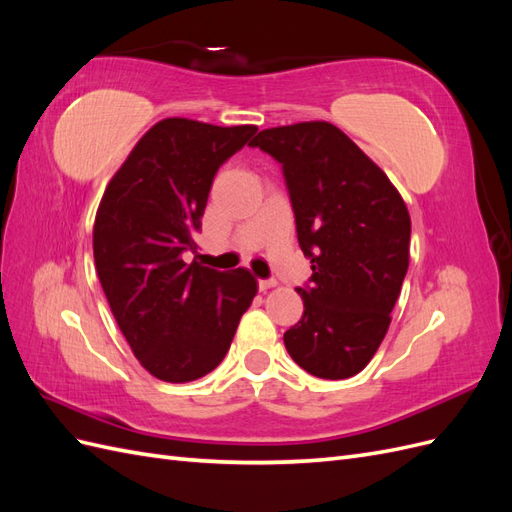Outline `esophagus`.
<instances>
[{
    "label": "esophagus",
    "instance_id": "obj_1",
    "mask_svg": "<svg viewBox=\"0 0 512 512\" xmlns=\"http://www.w3.org/2000/svg\"><path fill=\"white\" fill-rule=\"evenodd\" d=\"M277 282L275 280H258V288L265 292V290H269V288H273Z\"/></svg>",
    "mask_w": 512,
    "mask_h": 512
}]
</instances>
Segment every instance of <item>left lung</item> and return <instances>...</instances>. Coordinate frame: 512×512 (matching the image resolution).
<instances>
[{"label": "left lung", "mask_w": 512, "mask_h": 512, "mask_svg": "<svg viewBox=\"0 0 512 512\" xmlns=\"http://www.w3.org/2000/svg\"><path fill=\"white\" fill-rule=\"evenodd\" d=\"M282 164L299 245L312 258L297 288L301 320L284 333L292 361L324 380L350 378L389 331L410 262V213L382 170L329 121L258 132Z\"/></svg>", "instance_id": "1"}]
</instances>
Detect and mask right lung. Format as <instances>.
Wrapping results in <instances>:
<instances>
[{
  "mask_svg": "<svg viewBox=\"0 0 512 512\" xmlns=\"http://www.w3.org/2000/svg\"><path fill=\"white\" fill-rule=\"evenodd\" d=\"M256 130L162 119L136 143L100 200V284L134 356L158 380L192 382L218 367L256 297L247 269L222 273L181 258L196 250L215 173Z\"/></svg>",
  "mask_w": 512,
  "mask_h": 512,
  "instance_id": "right-lung-1",
  "label": "right lung"
}]
</instances>
